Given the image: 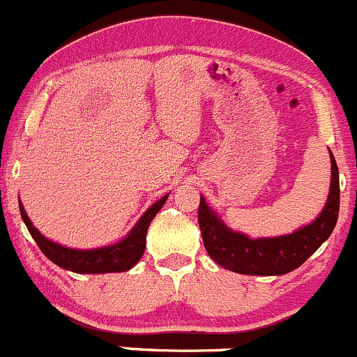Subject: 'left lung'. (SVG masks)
Returning <instances> with one entry per match:
<instances>
[{
	"label": "left lung",
	"instance_id": "left-lung-1",
	"mask_svg": "<svg viewBox=\"0 0 357 357\" xmlns=\"http://www.w3.org/2000/svg\"><path fill=\"white\" fill-rule=\"evenodd\" d=\"M331 158V189L326 206L312 224L288 236L267 239H250L248 236L232 232L217 215L208 208L201 196L197 208L201 236L208 255L224 269L252 276H278L302 266L333 232L340 208V183L338 168Z\"/></svg>",
	"mask_w": 357,
	"mask_h": 357
}]
</instances>
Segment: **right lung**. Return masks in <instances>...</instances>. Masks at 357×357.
Returning <instances> with one entry per match:
<instances>
[{
  "instance_id": "add662e5",
  "label": "right lung",
  "mask_w": 357,
  "mask_h": 357,
  "mask_svg": "<svg viewBox=\"0 0 357 357\" xmlns=\"http://www.w3.org/2000/svg\"><path fill=\"white\" fill-rule=\"evenodd\" d=\"M168 196L161 197L158 203H154L146 213L142 215L133 231L123 239L121 243L112 246H105V248L98 250H73L60 246L57 243L50 241L45 238L33 224H31L29 217L24 211L22 204H19L20 215H22L24 224L27 225V231L34 238L36 245L40 246L41 252L48 257L54 264L67 271H73L77 274H104V273H125V271L132 269L140 257L144 255L146 250V236L147 229H149L151 220L156 217L158 211L165 204Z\"/></svg>"
}]
</instances>
